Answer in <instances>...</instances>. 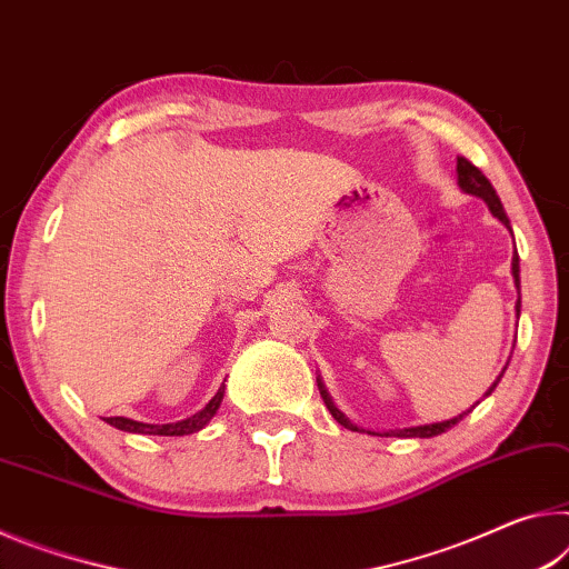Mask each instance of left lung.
<instances>
[{
    "label": "left lung",
    "instance_id": "1",
    "mask_svg": "<svg viewBox=\"0 0 569 569\" xmlns=\"http://www.w3.org/2000/svg\"><path fill=\"white\" fill-rule=\"evenodd\" d=\"M456 176H459V189H461L463 193H471V197H477V199H481L483 203H487L489 211L495 213V217L511 231L509 219H507V213H505V207H501V201H499V197H497L495 186L489 183L487 176H483V173L477 169V166H473L471 161H467V158H463V156L456 158ZM511 277H515V287H517V292H519V254H517V247H515V257H511ZM515 310H517V318H519L521 295H519V300H517V305H515ZM507 366H509V362H507ZM507 366H505V370H507ZM505 370L499 372L495 383H491L487 393H483V398L495 393V388L499 386V380H501V376H505ZM318 388H320V396H322L325 406H328V411L332 413L335 421H338L340 426L350 428V431H366V428H360V426L352 423L350 418H348L346 413H342L338 406H335V400L330 398L328 388H325L320 376H318ZM471 408H473V406H471ZM471 408H469V411H471ZM469 411H463L461 416L449 418V421H441V423H426V426H411V428H390V431H366V433H372V436H398V439H431V436H439V433L449 431V428H453L456 423H459L461 418L467 416Z\"/></svg>",
    "mask_w": 569,
    "mask_h": 569
}]
</instances>
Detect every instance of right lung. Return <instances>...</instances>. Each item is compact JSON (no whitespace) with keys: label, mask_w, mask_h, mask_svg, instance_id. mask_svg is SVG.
<instances>
[{"label":"right lung","mask_w":569,"mask_h":569,"mask_svg":"<svg viewBox=\"0 0 569 569\" xmlns=\"http://www.w3.org/2000/svg\"><path fill=\"white\" fill-rule=\"evenodd\" d=\"M221 400H223V386L217 390V396H213L199 413H193L191 418H183V421H179V423H143V421H133V418H123V416H110V418H102V421L116 426L118 431H128V433L189 436V433L201 431V428L207 426L213 416H217Z\"/></svg>","instance_id":"obj_1"}]
</instances>
